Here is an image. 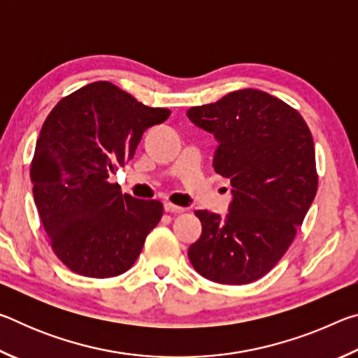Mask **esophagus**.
<instances>
[{"mask_svg":"<svg viewBox=\"0 0 358 358\" xmlns=\"http://www.w3.org/2000/svg\"><path fill=\"white\" fill-rule=\"evenodd\" d=\"M164 210L167 211V213H172V215H180V213H183V211H186V208L178 207V205H173L171 202L164 203Z\"/></svg>","mask_w":358,"mask_h":358,"instance_id":"obj_1","label":"esophagus"}]
</instances>
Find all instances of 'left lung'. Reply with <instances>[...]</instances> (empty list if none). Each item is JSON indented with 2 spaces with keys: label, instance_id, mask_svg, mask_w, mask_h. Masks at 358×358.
<instances>
[{
  "label": "left lung",
  "instance_id": "obj_1",
  "mask_svg": "<svg viewBox=\"0 0 358 358\" xmlns=\"http://www.w3.org/2000/svg\"><path fill=\"white\" fill-rule=\"evenodd\" d=\"M186 115L216 138L213 169L232 185L226 216L196 211L202 235L187 257L210 281L250 284L284 256L316 197L310 128L295 108L252 88Z\"/></svg>",
  "mask_w": 358,
  "mask_h": 358
}]
</instances>
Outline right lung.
<instances>
[{"label":"right lung","instance_id":"right-lung-1","mask_svg":"<svg viewBox=\"0 0 358 358\" xmlns=\"http://www.w3.org/2000/svg\"><path fill=\"white\" fill-rule=\"evenodd\" d=\"M171 117L108 82L66 96L48 113L31 164L34 202L58 259L74 273L128 271L162 216L159 201L121 194L108 177L136 155L143 132Z\"/></svg>","mask_w":358,"mask_h":358}]
</instances>
